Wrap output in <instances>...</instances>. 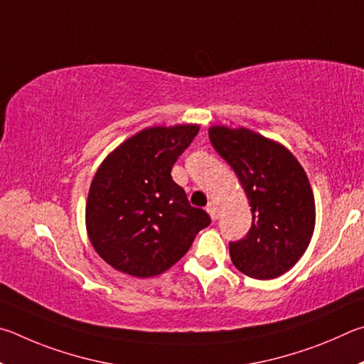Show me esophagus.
I'll return each mask as SVG.
<instances>
[{"label":"esophagus","instance_id":"1","mask_svg":"<svg viewBox=\"0 0 364 364\" xmlns=\"http://www.w3.org/2000/svg\"><path fill=\"white\" fill-rule=\"evenodd\" d=\"M206 211H208L209 215H211L213 220H218V219H219V211H218V208H215L214 205H209V206L206 208Z\"/></svg>","mask_w":364,"mask_h":364}]
</instances>
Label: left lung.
<instances>
[{
	"label": "left lung",
	"mask_w": 364,
	"mask_h": 364,
	"mask_svg": "<svg viewBox=\"0 0 364 364\" xmlns=\"http://www.w3.org/2000/svg\"><path fill=\"white\" fill-rule=\"evenodd\" d=\"M209 139L237 172L252 213L246 237L230 243L233 265L273 279L304 256L315 230V198L297 158L277 140L246 127L211 126Z\"/></svg>",
	"instance_id": "left-lung-1"
}]
</instances>
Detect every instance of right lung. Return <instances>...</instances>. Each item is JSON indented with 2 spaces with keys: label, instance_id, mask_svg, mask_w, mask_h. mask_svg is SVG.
Wrapping results in <instances>:
<instances>
[{
  "label": "right lung",
  "instance_id": "add662e5",
  "mask_svg": "<svg viewBox=\"0 0 364 364\" xmlns=\"http://www.w3.org/2000/svg\"><path fill=\"white\" fill-rule=\"evenodd\" d=\"M198 131V124L146 127L108 153L95 171L86 232L95 252L114 270L136 278L161 275L211 224L171 177Z\"/></svg>",
  "mask_w": 364,
  "mask_h": 364
}]
</instances>
